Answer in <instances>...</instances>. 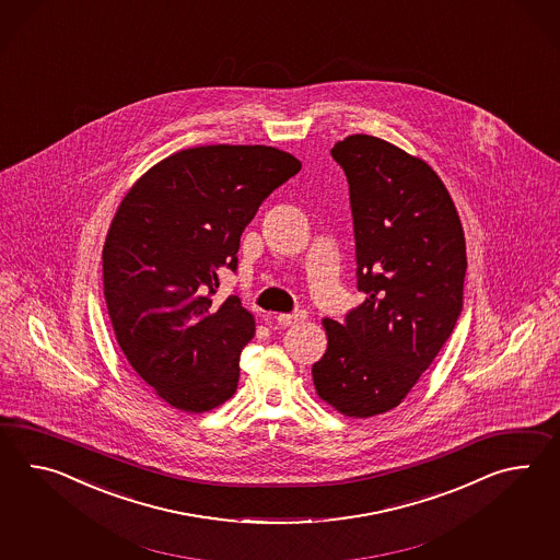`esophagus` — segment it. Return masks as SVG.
Segmentation results:
<instances>
[{
    "mask_svg": "<svg viewBox=\"0 0 560 560\" xmlns=\"http://www.w3.org/2000/svg\"><path fill=\"white\" fill-rule=\"evenodd\" d=\"M305 317H307V314H305V312H295V314H279L277 315V322H279V326H283V328H287V326L300 324V322H303Z\"/></svg>",
    "mask_w": 560,
    "mask_h": 560,
    "instance_id": "obj_1",
    "label": "esophagus"
}]
</instances>
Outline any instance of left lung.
<instances>
[{"label": "left lung", "mask_w": 560, "mask_h": 560, "mask_svg": "<svg viewBox=\"0 0 560 560\" xmlns=\"http://www.w3.org/2000/svg\"><path fill=\"white\" fill-rule=\"evenodd\" d=\"M331 155L350 184L355 277L366 298L346 324L324 319L317 396L343 417L395 409L431 366L464 307L457 208L435 170L381 137L355 133Z\"/></svg>", "instance_id": "obj_1"}]
</instances>
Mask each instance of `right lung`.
<instances>
[{
  "mask_svg": "<svg viewBox=\"0 0 560 560\" xmlns=\"http://www.w3.org/2000/svg\"><path fill=\"white\" fill-rule=\"evenodd\" d=\"M301 162L269 145L176 151L125 194L103 245V291L131 369L170 407L217 409L236 393L255 317L212 301L241 234Z\"/></svg>",
  "mask_w": 560,
  "mask_h": 560,
  "instance_id": "right-lung-1",
  "label": "right lung"
}]
</instances>
